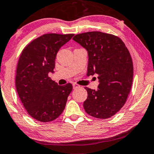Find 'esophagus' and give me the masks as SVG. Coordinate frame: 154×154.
I'll list each match as a JSON object with an SVG mask.
<instances>
[{
  "mask_svg": "<svg viewBox=\"0 0 154 154\" xmlns=\"http://www.w3.org/2000/svg\"><path fill=\"white\" fill-rule=\"evenodd\" d=\"M72 86H73V89H76L79 88V87H80V86H79V85H77V84H76V83H74L73 85H72Z\"/></svg>",
  "mask_w": 154,
  "mask_h": 154,
  "instance_id": "obj_1",
  "label": "esophagus"
}]
</instances>
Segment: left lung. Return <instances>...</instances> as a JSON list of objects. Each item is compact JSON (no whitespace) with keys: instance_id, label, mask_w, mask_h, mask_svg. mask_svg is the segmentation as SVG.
<instances>
[{"instance_id":"1","label":"left lung","mask_w":154,"mask_h":154,"mask_svg":"<svg viewBox=\"0 0 154 154\" xmlns=\"http://www.w3.org/2000/svg\"><path fill=\"white\" fill-rule=\"evenodd\" d=\"M73 40L87 51V75H98L97 90L85 87V112L98 119L114 116L125 104L133 81V63L124 42L118 37L98 31L76 35Z\"/></svg>"}]
</instances>
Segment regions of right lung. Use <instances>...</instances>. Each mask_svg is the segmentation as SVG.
Instances as JSON below:
<instances>
[{"mask_svg":"<svg viewBox=\"0 0 154 154\" xmlns=\"http://www.w3.org/2000/svg\"><path fill=\"white\" fill-rule=\"evenodd\" d=\"M74 34H45L35 39L21 53L17 63L15 86L21 102L30 115L41 122L57 119L65 109L72 90L68 83L60 86L48 77L62 46Z\"/></svg>","mask_w":154,"mask_h":154,"instance_id":"add662e5","label":"right lung"}]
</instances>
